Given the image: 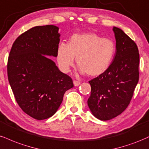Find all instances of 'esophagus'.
Wrapping results in <instances>:
<instances>
[{
	"instance_id": "obj_1",
	"label": "esophagus",
	"mask_w": 149,
	"mask_h": 149,
	"mask_svg": "<svg viewBox=\"0 0 149 149\" xmlns=\"http://www.w3.org/2000/svg\"><path fill=\"white\" fill-rule=\"evenodd\" d=\"M73 84H74V86H78L80 84V81H76V80H74V81H73Z\"/></svg>"
}]
</instances>
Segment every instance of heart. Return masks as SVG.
Returning <instances> with one entry per match:
<instances>
[{
  "instance_id": "heart-1",
  "label": "heart",
  "mask_w": 149,
  "mask_h": 149,
  "mask_svg": "<svg viewBox=\"0 0 149 149\" xmlns=\"http://www.w3.org/2000/svg\"><path fill=\"white\" fill-rule=\"evenodd\" d=\"M113 40L103 38L94 33H75L68 43L59 44L56 49L58 67L68 72L74 65V58L81 74L97 77L109 69L116 54Z\"/></svg>"
}]
</instances>
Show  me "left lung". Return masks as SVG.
Instances as JSON below:
<instances>
[{
	"mask_svg": "<svg viewBox=\"0 0 149 149\" xmlns=\"http://www.w3.org/2000/svg\"><path fill=\"white\" fill-rule=\"evenodd\" d=\"M116 54L109 69L89 81L88 105L94 116L108 120L120 114L130 104L139 81L137 46L121 29L113 27Z\"/></svg>",
	"mask_w": 149,
	"mask_h": 149,
	"instance_id": "1",
	"label": "left lung"
}]
</instances>
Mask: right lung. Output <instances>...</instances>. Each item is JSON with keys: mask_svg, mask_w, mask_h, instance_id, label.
<instances>
[{"mask_svg": "<svg viewBox=\"0 0 149 149\" xmlns=\"http://www.w3.org/2000/svg\"><path fill=\"white\" fill-rule=\"evenodd\" d=\"M59 28L36 26L16 39L8 61V77L21 109L37 120L57 111L73 82L48 56L56 57L60 42Z\"/></svg>", "mask_w": 149, "mask_h": 149, "instance_id": "add662e5", "label": "right lung"}]
</instances>
